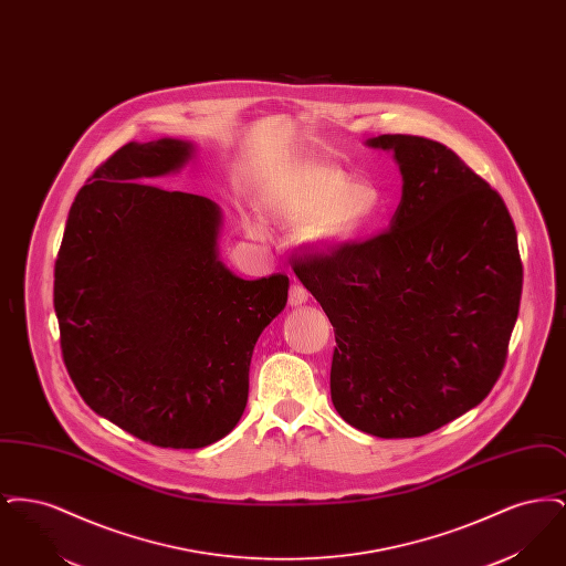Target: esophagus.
Listing matches in <instances>:
<instances>
[{
  "label": "esophagus",
  "instance_id": "obj_1",
  "mask_svg": "<svg viewBox=\"0 0 566 566\" xmlns=\"http://www.w3.org/2000/svg\"><path fill=\"white\" fill-rule=\"evenodd\" d=\"M307 298H310V293L295 282L293 286H291V295H289V303L293 305V307H301V305H305L307 303Z\"/></svg>",
  "mask_w": 566,
  "mask_h": 566
}]
</instances>
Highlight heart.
<instances>
[{
	"instance_id": "obj_1",
	"label": "heart",
	"mask_w": 566,
	"mask_h": 566,
	"mask_svg": "<svg viewBox=\"0 0 566 566\" xmlns=\"http://www.w3.org/2000/svg\"><path fill=\"white\" fill-rule=\"evenodd\" d=\"M268 206L280 224L291 229L316 227V240L344 245L376 224L384 199L374 187H358L344 174L318 171L301 187L275 190ZM248 233L263 238V227L248 222Z\"/></svg>"
}]
</instances>
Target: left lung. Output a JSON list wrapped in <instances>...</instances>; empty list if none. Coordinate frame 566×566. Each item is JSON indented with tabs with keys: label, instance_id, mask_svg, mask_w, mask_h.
Wrapping results in <instances>:
<instances>
[{
	"label": "left lung",
	"instance_id": "1",
	"mask_svg": "<svg viewBox=\"0 0 566 566\" xmlns=\"http://www.w3.org/2000/svg\"><path fill=\"white\" fill-rule=\"evenodd\" d=\"M403 190L388 231L295 256L335 331L331 399L358 431L407 439L482 403L501 376L522 295L512 216L448 146L377 135Z\"/></svg>",
	"mask_w": 566,
	"mask_h": 566
}]
</instances>
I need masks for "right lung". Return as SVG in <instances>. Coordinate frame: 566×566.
<instances>
[{
	"mask_svg": "<svg viewBox=\"0 0 566 566\" xmlns=\"http://www.w3.org/2000/svg\"><path fill=\"white\" fill-rule=\"evenodd\" d=\"M192 153L174 137L116 150L76 195L54 263L61 352L84 403L174 450L235 429L256 339L289 298L282 273L224 268L212 199L148 185Z\"/></svg>",
	"mask_w": 566,
	"mask_h": 566,
	"instance_id": "add662e5",
	"label": "right lung"
}]
</instances>
